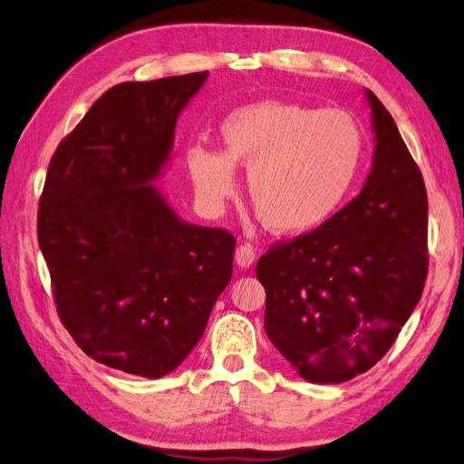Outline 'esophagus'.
Returning a JSON list of instances; mask_svg holds the SVG:
<instances>
[{
	"label": "esophagus",
	"instance_id": "obj_1",
	"mask_svg": "<svg viewBox=\"0 0 464 464\" xmlns=\"http://www.w3.org/2000/svg\"><path fill=\"white\" fill-rule=\"evenodd\" d=\"M255 256H256V249L251 243H243V245L237 246L235 258H237V265H239V266H243V268L251 266L253 261H255Z\"/></svg>",
	"mask_w": 464,
	"mask_h": 464
}]
</instances>
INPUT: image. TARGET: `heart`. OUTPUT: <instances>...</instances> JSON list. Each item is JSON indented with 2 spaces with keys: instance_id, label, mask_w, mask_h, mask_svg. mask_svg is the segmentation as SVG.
Segmentation results:
<instances>
[{
  "instance_id": "obj_1",
  "label": "heart",
  "mask_w": 464,
  "mask_h": 464,
  "mask_svg": "<svg viewBox=\"0 0 464 464\" xmlns=\"http://www.w3.org/2000/svg\"><path fill=\"white\" fill-rule=\"evenodd\" d=\"M225 152L193 146L188 166L211 206L233 196L235 166L249 169L246 193L266 229L306 233L326 223L350 193L363 156V132L340 109L263 101L233 111L221 126Z\"/></svg>"
}]
</instances>
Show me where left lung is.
<instances>
[{
	"label": "left lung",
	"instance_id": "obj_1",
	"mask_svg": "<svg viewBox=\"0 0 464 464\" xmlns=\"http://www.w3.org/2000/svg\"><path fill=\"white\" fill-rule=\"evenodd\" d=\"M375 156L346 208L258 258L265 332L312 383L373 368L411 316L429 271L427 189L392 114L368 91Z\"/></svg>",
	"mask_w": 464,
	"mask_h": 464
}]
</instances>
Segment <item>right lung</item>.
Returning a JSON list of instances; mask_svg holds the SVG:
<instances>
[{
  "label": "right lung",
  "instance_id": "add662e5",
  "mask_svg": "<svg viewBox=\"0 0 464 464\" xmlns=\"http://www.w3.org/2000/svg\"><path fill=\"white\" fill-rule=\"evenodd\" d=\"M206 79L112 86L61 140L39 198L37 239L63 326L89 358L142 378L188 358L233 275L235 237L181 223L148 183Z\"/></svg>",
  "mask_w": 464,
  "mask_h": 464
}]
</instances>
